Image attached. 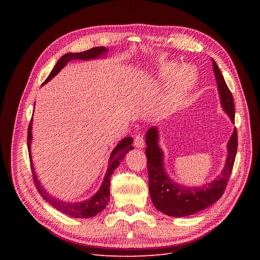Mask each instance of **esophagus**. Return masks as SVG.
Here are the masks:
<instances>
[{
	"mask_svg": "<svg viewBox=\"0 0 260 260\" xmlns=\"http://www.w3.org/2000/svg\"><path fill=\"white\" fill-rule=\"evenodd\" d=\"M134 144L136 147L138 148H142L144 146V139L142 136L140 134H137L135 136V141H134Z\"/></svg>",
	"mask_w": 260,
	"mask_h": 260,
	"instance_id": "1",
	"label": "esophagus"
}]
</instances>
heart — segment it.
I'll use <instances>...</instances> for the list:
<instances>
[{
  "mask_svg": "<svg viewBox=\"0 0 260 260\" xmlns=\"http://www.w3.org/2000/svg\"><path fill=\"white\" fill-rule=\"evenodd\" d=\"M168 74L174 75L172 78V85L175 92L182 93L192 87L196 81V72L188 65H178L172 63L169 65Z\"/></svg>",
  "mask_w": 260,
  "mask_h": 260,
  "instance_id": "obj_1",
  "label": "heart"
}]
</instances>
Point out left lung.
<instances>
[{
    "label": "left lung",
    "instance_id": "1",
    "mask_svg": "<svg viewBox=\"0 0 260 260\" xmlns=\"http://www.w3.org/2000/svg\"><path fill=\"white\" fill-rule=\"evenodd\" d=\"M212 61L221 105L232 122H235L233 95L219 67L213 59ZM158 129L155 126L146 132L145 143L147 147L145 148V155L147 158L148 188L152 201L158 211L168 216L185 217L209 208L223 195L237 153L238 138L236 128L228 143V158L223 171L214 181L197 187L182 186L170 179L163 168V153L158 145Z\"/></svg>",
    "mask_w": 260,
    "mask_h": 260
}]
</instances>
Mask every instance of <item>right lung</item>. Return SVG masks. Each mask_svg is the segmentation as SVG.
Here are the masks:
<instances>
[{
    "label": "right lung",
    "mask_w": 260,
    "mask_h": 260,
    "mask_svg": "<svg viewBox=\"0 0 260 260\" xmlns=\"http://www.w3.org/2000/svg\"><path fill=\"white\" fill-rule=\"evenodd\" d=\"M108 50L103 47H93L90 48L86 51H82V52H76V53H66L60 60L57 62L56 66L53 67V70L47 77V79L44 81V83H47L49 80H51L54 76H56L62 68L66 65L67 62H70L75 59H80V60H90V59H97L102 54L106 53ZM31 126H32V117L29 122L28 125V134H27V146H28V153H29V159H30V168L32 171V178H34V183L38 189V192L40 195L45 199L50 206L53 208H56L58 211L72 216L75 218H90L100 213L105 207L107 206V203L109 201V186H111V176L114 174L115 170L119 167L121 160L125 157V155L131 151V149L134 148L133 144V138L132 137H126L124 139H122L119 144L114 148V151L112 152L111 158H109V165L104 177L103 183L99 190L95 193L91 198L82 201V202H66L63 200H59L56 197L50 196L46 190L41 186L40 182L38 181V178L35 173L34 165L31 161V154H30V143L32 139V135H31Z\"/></svg>",
    "instance_id": "add662e5"
}]
</instances>
